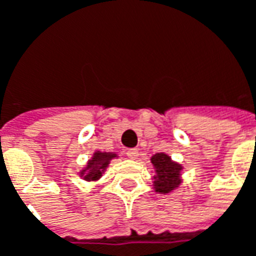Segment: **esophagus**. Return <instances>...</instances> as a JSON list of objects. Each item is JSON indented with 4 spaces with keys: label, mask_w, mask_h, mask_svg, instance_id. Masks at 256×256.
I'll list each match as a JSON object with an SVG mask.
<instances>
[{
    "label": "esophagus",
    "mask_w": 256,
    "mask_h": 256,
    "mask_svg": "<svg viewBox=\"0 0 256 256\" xmlns=\"http://www.w3.org/2000/svg\"><path fill=\"white\" fill-rule=\"evenodd\" d=\"M126 155L128 156V158H130V159H137V158H138V150H128V154H126Z\"/></svg>",
    "instance_id": "34e87169"
}]
</instances>
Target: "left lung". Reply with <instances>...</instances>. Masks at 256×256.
Returning <instances> with one entry per match:
<instances>
[{
	"label": "left lung",
	"instance_id": "1",
	"mask_svg": "<svg viewBox=\"0 0 256 256\" xmlns=\"http://www.w3.org/2000/svg\"><path fill=\"white\" fill-rule=\"evenodd\" d=\"M150 163L155 168V176H154L155 192L167 194L181 185L182 166L172 160L167 154H163V152L155 154L150 158Z\"/></svg>",
	"mask_w": 256,
	"mask_h": 256
}]
</instances>
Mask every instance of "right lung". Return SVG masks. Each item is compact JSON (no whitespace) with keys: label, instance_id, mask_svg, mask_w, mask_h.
<instances>
[{"label":"right lung","instance_id":"1","mask_svg":"<svg viewBox=\"0 0 256 256\" xmlns=\"http://www.w3.org/2000/svg\"><path fill=\"white\" fill-rule=\"evenodd\" d=\"M118 158L116 154L114 152H101V150H96L92 159L88 162V164L79 172V176L84 178V181H97L102 177V174L106 170L108 164L111 163L112 159Z\"/></svg>","mask_w":256,"mask_h":256}]
</instances>
